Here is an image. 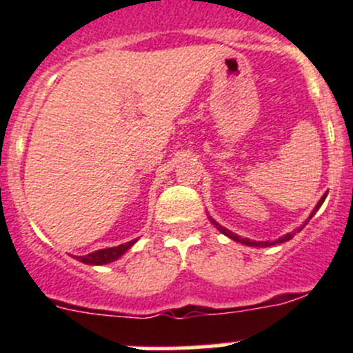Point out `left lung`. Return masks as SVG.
Here are the masks:
<instances>
[{
	"label": "left lung",
	"instance_id": "obj_1",
	"mask_svg": "<svg viewBox=\"0 0 353 353\" xmlns=\"http://www.w3.org/2000/svg\"><path fill=\"white\" fill-rule=\"evenodd\" d=\"M325 198H326V194H325V196H323L321 199H319V203H318V205H316L314 212L311 213V216H309V219H312V215H314V213L318 212V208H319V206L323 205V201H325ZM212 222H213V220H212ZM213 223H215V225H216V229H219V230H222V232L225 234V236H229L230 239L237 241V243H243V244H245V245H252V248H266V245H272V244H275V243H285V241H290L292 237H294V234H295V232H290V234H287V236L280 237L279 241H275V243H272V244H270V243H256V241H251V239H243V237L236 236V234H232V232H230V230H227V229H223V227H220L219 223H216V222H213ZM304 225H305V223H304ZM304 225H302L301 229H299V230H302V229H304ZM299 230H297V232H299Z\"/></svg>",
	"mask_w": 353,
	"mask_h": 353
}]
</instances>
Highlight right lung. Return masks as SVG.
Masks as SVG:
<instances>
[{
    "instance_id": "right-lung-1",
    "label": "right lung",
    "mask_w": 353,
    "mask_h": 353,
    "mask_svg": "<svg viewBox=\"0 0 353 353\" xmlns=\"http://www.w3.org/2000/svg\"><path fill=\"white\" fill-rule=\"evenodd\" d=\"M134 243H137V239L130 241V243H126V244H119V245H116V248L99 249V251L90 252V254L77 256V259L81 263H87V265H105V263H110V261H114V259L119 258V256H123L124 252H126Z\"/></svg>"
}]
</instances>
